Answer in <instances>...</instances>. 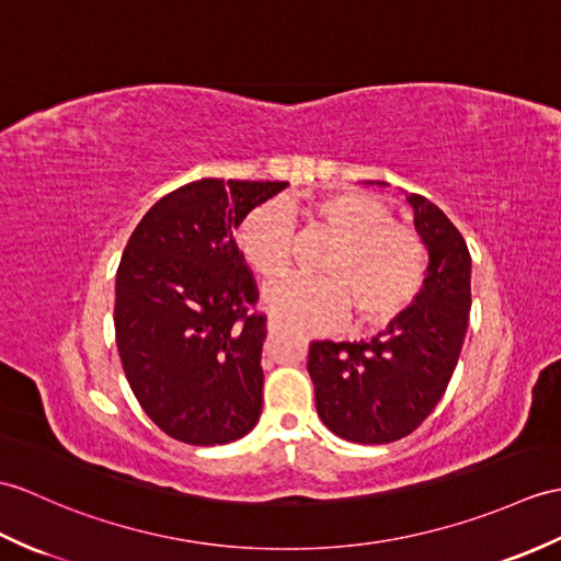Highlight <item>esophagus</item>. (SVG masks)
Here are the masks:
<instances>
[{"label":"esophagus","mask_w":561,"mask_h":561,"mask_svg":"<svg viewBox=\"0 0 561 561\" xmlns=\"http://www.w3.org/2000/svg\"><path fill=\"white\" fill-rule=\"evenodd\" d=\"M267 332H270V334L282 332V322L275 320V318H270V320H267Z\"/></svg>","instance_id":"1"}]
</instances>
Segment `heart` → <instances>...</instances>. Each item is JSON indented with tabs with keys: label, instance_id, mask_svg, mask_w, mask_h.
I'll use <instances>...</instances> for the list:
<instances>
[{
	"label": "heart",
	"instance_id": "heart-1",
	"mask_svg": "<svg viewBox=\"0 0 561 561\" xmlns=\"http://www.w3.org/2000/svg\"><path fill=\"white\" fill-rule=\"evenodd\" d=\"M308 217L336 239L320 272L324 279L284 277L265 289V306L294 330L328 332L348 312L366 328L392 322L419 298L427 253L419 233L399 225L375 195L336 191L310 203ZM294 225L279 203H263L245 215L237 243L260 277L272 279L291 263Z\"/></svg>",
	"mask_w": 561,
	"mask_h": 561
}]
</instances>
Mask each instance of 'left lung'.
I'll return each instance as SVG.
<instances>
[{
    "mask_svg": "<svg viewBox=\"0 0 561 561\" xmlns=\"http://www.w3.org/2000/svg\"><path fill=\"white\" fill-rule=\"evenodd\" d=\"M407 201L427 249L419 298L370 342H312L308 351L318 415L334 435L358 445H387L427 419L451 380L468 330V245L435 203L415 193Z\"/></svg>",
    "mask_w": 561,
    "mask_h": 561,
    "instance_id": "8db88e82",
    "label": "left lung"
}]
</instances>
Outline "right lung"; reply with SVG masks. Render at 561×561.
Segmentation results:
<instances>
[{
	"label": "right lung",
	"instance_id": "obj_1",
	"mask_svg": "<svg viewBox=\"0 0 561 561\" xmlns=\"http://www.w3.org/2000/svg\"><path fill=\"white\" fill-rule=\"evenodd\" d=\"M286 181L201 179L154 203L116 270L114 330L126 380L162 433L195 447L249 435L263 411L265 316L233 241Z\"/></svg>",
	"mask_w": 561,
	"mask_h": 561
}]
</instances>
